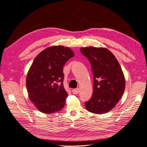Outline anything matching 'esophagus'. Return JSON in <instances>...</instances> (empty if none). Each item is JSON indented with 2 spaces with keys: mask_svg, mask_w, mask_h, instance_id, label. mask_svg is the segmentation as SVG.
I'll return each instance as SVG.
<instances>
[{
  "mask_svg": "<svg viewBox=\"0 0 147 147\" xmlns=\"http://www.w3.org/2000/svg\"><path fill=\"white\" fill-rule=\"evenodd\" d=\"M73 93L74 94H78L79 92V88H76V89H74L72 90Z\"/></svg>",
  "mask_w": 147,
  "mask_h": 147,
  "instance_id": "34e87169",
  "label": "esophagus"
}]
</instances>
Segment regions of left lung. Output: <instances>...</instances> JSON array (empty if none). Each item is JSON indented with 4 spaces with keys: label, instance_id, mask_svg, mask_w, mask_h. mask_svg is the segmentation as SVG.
I'll list each match as a JSON object with an SVG mask.
<instances>
[{
    "label": "left lung",
    "instance_id": "left-lung-1",
    "mask_svg": "<svg viewBox=\"0 0 147 147\" xmlns=\"http://www.w3.org/2000/svg\"><path fill=\"white\" fill-rule=\"evenodd\" d=\"M91 64L94 76V91L85 102L89 112L107 113L115 106L125 89L124 74L113 54L107 48L86 47L80 49Z\"/></svg>",
    "mask_w": 147,
    "mask_h": 147
}]
</instances>
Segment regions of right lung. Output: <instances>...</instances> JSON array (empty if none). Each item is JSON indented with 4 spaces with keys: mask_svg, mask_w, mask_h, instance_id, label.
<instances>
[{
    "mask_svg": "<svg viewBox=\"0 0 147 147\" xmlns=\"http://www.w3.org/2000/svg\"><path fill=\"white\" fill-rule=\"evenodd\" d=\"M73 57L71 49L55 46L45 49L34 59L26 86L30 100L40 112L51 114L64 108L68 94L63 85V67Z\"/></svg>",
    "mask_w": 147,
    "mask_h": 147,
    "instance_id": "add662e5",
    "label": "right lung"
}]
</instances>
